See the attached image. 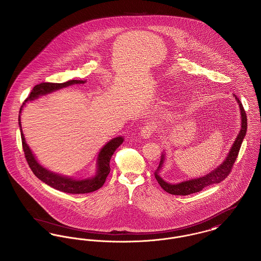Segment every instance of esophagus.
<instances>
[{"instance_id": "esophagus-1", "label": "esophagus", "mask_w": 261, "mask_h": 261, "mask_svg": "<svg viewBox=\"0 0 261 261\" xmlns=\"http://www.w3.org/2000/svg\"><path fill=\"white\" fill-rule=\"evenodd\" d=\"M153 130H154V127H153V125H151V124L144 126L142 128L141 132H140L141 137L143 139H146V140L151 138V135L153 134Z\"/></svg>"}]
</instances>
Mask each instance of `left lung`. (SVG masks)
Segmentation results:
<instances>
[{
    "instance_id": "8db88e82",
    "label": "left lung",
    "mask_w": 261,
    "mask_h": 261,
    "mask_svg": "<svg viewBox=\"0 0 261 261\" xmlns=\"http://www.w3.org/2000/svg\"><path fill=\"white\" fill-rule=\"evenodd\" d=\"M234 99L237 100L239 107H240V111H241V130L234 140L233 144L230 147V152L228 153V155L224 160V162L219 165L216 169L211 170L209 173H206L203 176H199L197 178H191L188 180H184L178 184H169L168 181L164 180V178L161 176V170L164 168V164L166 161V152L164 151L161 155V162L158 167L156 170L154 171V177L158 180L161 187L167 191L169 194L172 195H189L195 192H199L203 188L212 185V184H220L223 181L229 174L232 168V165L234 161L237 160V156L240 152L242 143L244 141L246 134V129H247V119H246V114H245V109L243 108L242 102L240 99L233 94Z\"/></svg>"
}]
</instances>
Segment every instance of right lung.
I'll use <instances>...</instances> for the list:
<instances>
[{
  "mask_svg": "<svg viewBox=\"0 0 261 261\" xmlns=\"http://www.w3.org/2000/svg\"><path fill=\"white\" fill-rule=\"evenodd\" d=\"M86 82L87 81H82V80H71L61 84L42 83V84L36 85L33 88L30 96L24 100L23 105L21 106V108L19 109V115H18V125H19V130L21 135L22 148L25 154V159L32 172L36 175L37 178H39L41 181L49 185L50 187H53L59 191L70 193V194L90 193L99 189L105 184L108 173L110 171V167H109L110 159L115 152V150L122 144L124 138L122 136L112 138L99 150L96 158V166H95L96 169H95L94 175L90 176L88 178H75L67 175H62L57 172L51 171L50 169L44 168L41 164H39L35 154L32 153L30 146L25 142V138L21 129L20 114H21V111L23 110V108L29 101L37 99L42 95H46L51 92L67 88L69 86L85 84Z\"/></svg>",
  "mask_w": 261,
  "mask_h": 261,
  "instance_id": "obj_1",
  "label": "right lung"
}]
</instances>
